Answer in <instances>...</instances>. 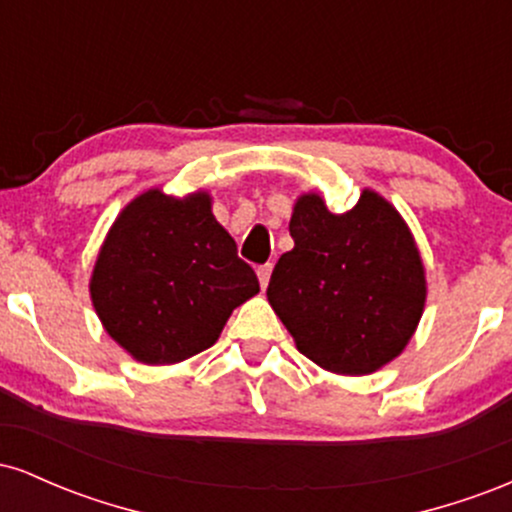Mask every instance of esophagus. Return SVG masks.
Wrapping results in <instances>:
<instances>
[{
  "mask_svg": "<svg viewBox=\"0 0 512 512\" xmlns=\"http://www.w3.org/2000/svg\"><path fill=\"white\" fill-rule=\"evenodd\" d=\"M269 276H272V264H262V267H257V279H260L262 289H267Z\"/></svg>",
  "mask_w": 512,
  "mask_h": 512,
  "instance_id": "esophagus-1",
  "label": "esophagus"
}]
</instances>
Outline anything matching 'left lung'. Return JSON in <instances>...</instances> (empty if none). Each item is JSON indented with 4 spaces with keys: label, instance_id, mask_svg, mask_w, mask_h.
Returning <instances> with one entry per match:
<instances>
[{
    "label": "left lung",
    "instance_id": "left-lung-1",
    "mask_svg": "<svg viewBox=\"0 0 512 512\" xmlns=\"http://www.w3.org/2000/svg\"><path fill=\"white\" fill-rule=\"evenodd\" d=\"M293 250L269 279L267 298L298 351L342 375H366L404 351L426 303L419 248L399 211L363 190L332 214L320 195L298 197Z\"/></svg>",
    "mask_w": 512,
    "mask_h": 512
}]
</instances>
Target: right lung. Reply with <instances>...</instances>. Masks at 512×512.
<instances>
[{
    "instance_id": "right-lung-1",
    "label": "right lung",
    "mask_w": 512,
    "mask_h": 512,
    "mask_svg": "<svg viewBox=\"0 0 512 512\" xmlns=\"http://www.w3.org/2000/svg\"><path fill=\"white\" fill-rule=\"evenodd\" d=\"M260 291L211 197L149 190L117 216L91 276L105 332L129 356L166 366L209 349L238 305Z\"/></svg>"
}]
</instances>
